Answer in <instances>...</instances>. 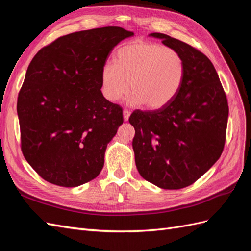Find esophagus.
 <instances>
[{"instance_id": "esophagus-1", "label": "esophagus", "mask_w": 251, "mask_h": 251, "mask_svg": "<svg viewBox=\"0 0 251 251\" xmlns=\"http://www.w3.org/2000/svg\"><path fill=\"white\" fill-rule=\"evenodd\" d=\"M130 115H131V111L124 110V119H125L126 121L128 120V118H130Z\"/></svg>"}]
</instances>
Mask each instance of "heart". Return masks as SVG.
I'll list each match as a JSON object with an SVG mask.
<instances>
[{
  "mask_svg": "<svg viewBox=\"0 0 251 251\" xmlns=\"http://www.w3.org/2000/svg\"><path fill=\"white\" fill-rule=\"evenodd\" d=\"M185 65L180 53L161 44L134 41L119 48L115 65L101 69V92L114 102L132 90L126 102L134 107L146 103L151 110L170 104L184 79Z\"/></svg>",
  "mask_w": 251,
  "mask_h": 251,
  "instance_id": "heart-1",
  "label": "heart"
}]
</instances>
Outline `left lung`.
I'll return each mask as SVG.
<instances>
[{
	"instance_id": "left-lung-1",
	"label": "left lung",
	"mask_w": 251,
	"mask_h": 251,
	"mask_svg": "<svg viewBox=\"0 0 251 251\" xmlns=\"http://www.w3.org/2000/svg\"><path fill=\"white\" fill-rule=\"evenodd\" d=\"M149 36L177 50L184 60L181 89L166 107L136 110L133 150L141 177L163 189L193 184L221 156L228 104L214 65L188 44L163 33Z\"/></svg>"
}]
</instances>
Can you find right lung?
Wrapping results in <instances>:
<instances>
[{"mask_svg":"<svg viewBox=\"0 0 251 251\" xmlns=\"http://www.w3.org/2000/svg\"><path fill=\"white\" fill-rule=\"evenodd\" d=\"M134 32L102 27L64 35L36 53L18 97L22 151L50 183L75 187L101 172L123 109L101 93V69Z\"/></svg>","mask_w":251,"mask_h":251,"instance_id":"obj_1","label":"right lung"}]
</instances>
